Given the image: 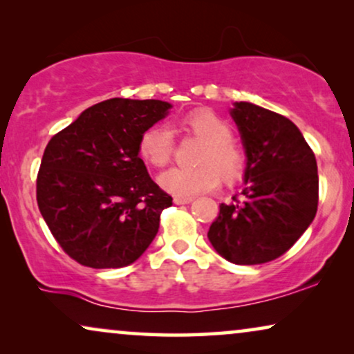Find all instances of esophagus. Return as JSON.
Instances as JSON below:
<instances>
[{"instance_id":"34e87169","label":"esophagus","mask_w":354,"mask_h":354,"mask_svg":"<svg viewBox=\"0 0 354 354\" xmlns=\"http://www.w3.org/2000/svg\"><path fill=\"white\" fill-rule=\"evenodd\" d=\"M174 203H176V205H188V203H192V198L174 196Z\"/></svg>"}]
</instances>
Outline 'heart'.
<instances>
[{
    "mask_svg": "<svg viewBox=\"0 0 354 354\" xmlns=\"http://www.w3.org/2000/svg\"><path fill=\"white\" fill-rule=\"evenodd\" d=\"M183 125L198 138L205 140L196 167H172L159 176V185L176 196L192 198L219 187L221 174L227 182L235 180L243 171V156L232 143V130L219 115L196 111L183 119ZM176 140L171 127L156 124L145 130L138 142L143 161L162 167L171 161Z\"/></svg>",
    "mask_w": 354,
    "mask_h": 354,
    "instance_id": "1",
    "label": "heart"
}]
</instances>
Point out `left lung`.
I'll list each match as a JSON object with an SVG mask.
<instances>
[{
  "instance_id": "obj_1",
  "label": "left lung",
  "mask_w": 354,
  "mask_h": 354,
  "mask_svg": "<svg viewBox=\"0 0 354 354\" xmlns=\"http://www.w3.org/2000/svg\"><path fill=\"white\" fill-rule=\"evenodd\" d=\"M246 153L240 200L219 206L207 239L234 264H263L292 248L317 212L313 149L292 120L253 103L230 111Z\"/></svg>"
}]
</instances>
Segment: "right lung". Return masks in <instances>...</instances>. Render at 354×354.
Returning a JSON list of instances; mask_svg holds the SVG:
<instances>
[{
  "label": "right lung",
  "instance_id": "obj_1",
  "mask_svg": "<svg viewBox=\"0 0 354 354\" xmlns=\"http://www.w3.org/2000/svg\"><path fill=\"white\" fill-rule=\"evenodd\" d=\"M171 108L159 100L101 101L46 145L37 177L38 209L79 264L124 268L156 236L172 196L149 177L138 142Z\"/></svg>",
  "mask_w": 354,
  "mask_h": 354
}]
</instances>
